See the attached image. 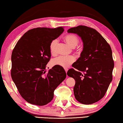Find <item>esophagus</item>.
<instances>
[{"mask_svg": "<svg viewBox=\"0 0 123 123\" xmlns=\"http://www.w3.org/2000/svg\"><path fill=\"white\" fill-rule=\"evenodd\" d=\"M64 69H65V72H66V73H67V72H68V68H64Z\"/></svg>", "mask_w": 123, "mask_h": 123, "instance_id": "obj_1", "label": "esophagus"}]
</instances>
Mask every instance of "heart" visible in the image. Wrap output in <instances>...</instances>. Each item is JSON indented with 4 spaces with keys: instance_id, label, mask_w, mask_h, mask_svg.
Returning <instances> with one entry per match:
<instances>
[{
    "instance_id": "b5f03b06",
    "label": "heart",
    "mask_w": 123,
    "mask_h": 123,
    "mask_svg": "<svg viewBox=\"0 0 123 123\" xmlns=\"http://www.w3.org/2000/svg\"><path fill=\"white\" fill-rule=\"evenodd\" d=\"M64 40L70 47L75 48L79 43L80 39L75 34H68L64 37ZM58 45V40L54 39L51 41L49 45L50 52L52 54H55L57 52V46ZM80 49L78 47V51ZM75 61V58L74 56H59L54 58L52 60V64L54 65H58L63 68H67Z\"/></svg>"
}]
</instances>
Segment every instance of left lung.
<instances>
[{
  "label": "left lung",
  "mask_w": 123,
  "mask_h": 123,
  "mask_svg": "<svg viewBox=\"0 0 123 123\" xmlns=\"http://www.w3.org/2000/svg\"><path fill=\"white\" fill-rule=\"evenodd\" d=\"M68 33L78 34L83 43L80 57L72 64L67 75L74 78L76 99L89 105L104 97L112 80L114 68L111 46L98 31L85 25L71 28Z\"/></svg>",
  "instance_id": "1"
}]
</instances>
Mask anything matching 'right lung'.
Listing matches in <instances>:
<instances>
[{"mask_svg":"<svg viewBox=\"0 0 123 123\" xmlns=\"http://www.w3.org/2000/svg\"><path fill=\"white\" fill-rule=\"evenodd\" d=\"M64 31V27H38L24 34L11 54V75L20 95L26 101L43 106L53 99L54 91L65 79L62 66L47 71L51 57L49 45Z\"/></svg>","mask_w":123,"mask_h":123,"instance_id":"add662e5","label":"right lung"}]
</instances>
